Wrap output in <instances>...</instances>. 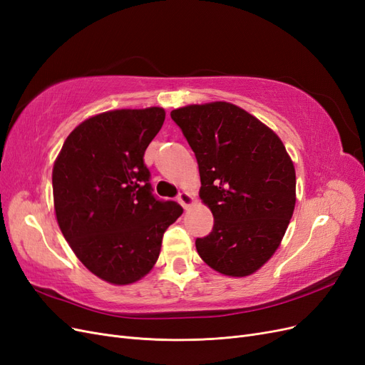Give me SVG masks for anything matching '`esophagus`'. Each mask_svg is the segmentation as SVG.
Segmentation results:
<instances>
[{
    "mask_svg": "<svg viewBox=\"0 0 365 365\" xmlns=\"http://www.w3.org/2000/svg\"><path fill=\"white\" fill-rule=\"evenodd\" d=\"M193 196L190 195V193H187V192H181L180 195H178V202L184 207V208H189L192 204H193Z\"/></svg>",
    "mask_w": 365,
    "mask_h": 365,
    "instance_id": "obj_1",
    "label": "esophagus"
}]
</instances>
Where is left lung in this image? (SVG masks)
<instances>
[{
  "mask_svg": "<svg viewBox=\"0 0 365 365\" xmlns=\"http://www.w3.org/2000/svg\"><path fill=\"white\" fill-rule=\"evenodd\" d=\"M200 168L202 202L212 210V233L196 239L215 271L245 277L279 248L295 207V169L272 129L233 103L173 109Z\"/></svg>",
  "mask_w": 365,
  "mask_h": 365,
  "instance_id": "left-lung-1",
  "label": "left lung"
}]
</instances>
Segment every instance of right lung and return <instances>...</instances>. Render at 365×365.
Masks as SVG:
<instances>
[{
	"mask_svg": "<svg viewBox=\"0 0 365 365\" xmlns=\"http://www.w3.org/2000/svg\"><path fill=\"white\" fill-rule=\"evenodd\" d=\"M163 108L115 109L77 126L53 165L54 212L85 267L113 284L140 280L158 260L164 231L182 215L153 196L145 152Z\"/></svg>",
	"mask_w": 365,
	"mask_h": 365,
	"instance_id": "right-lung-1",
	"label": "right lung"
}]
</instances>
